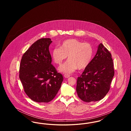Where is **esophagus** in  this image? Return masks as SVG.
I'll return each instance as SVG.
<instances>
[{"instance_id":"34e87169","label":"esophagus","mask_w":131,"mask_h":131,"mask_svg":"<svg viewBox=\"0 0 131 131\" xmlns=\"http://www.w3.org/2000/svg\"><path fill=\"white\" fill-rule=\"evenodd\" d=\"M70 75H67V74H65L64 75V77L65 78H68L69 77H70Z\"/></svg>"}]
</instances>
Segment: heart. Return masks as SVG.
<instances>
[{"label": "heart", "instance_id": "heart-1", "mask_svg": "<svg viewBox=\"0 0 131 131\" xmlns=\"http://www.w3.org/2000/svg\"><path fill=\"white\" fill-rule=\"evenodd\" d=\"M93 48L89 43L81 42L75 39L65 40L52 50L51 56L54 62L60 65L68 56L69 60L61 65L58 70L65 74H71L77 69L86 68L93 56Z\"/></svg>", "mask_w": 131, "mask_h": 131}]
</instances>
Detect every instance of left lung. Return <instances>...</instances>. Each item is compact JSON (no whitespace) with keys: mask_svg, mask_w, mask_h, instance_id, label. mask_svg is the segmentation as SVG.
Masks as SVG:
<instances>
[{"mask_svg":"<svg viewBox=\"0 0 131 131\" xmlns=\"http://www.w3.org/2000/svg\"><path fill=\"white\" fill-rule=\"evenodd\" d=\"M114 75L112 54L101 43L96 55L77 79L76 90L84 102H97L108 93Z\"/></svg>","mask_w":131,"mask_h":131,"instance_id":"left-lung-1","label":"left lung"}]
</instances>
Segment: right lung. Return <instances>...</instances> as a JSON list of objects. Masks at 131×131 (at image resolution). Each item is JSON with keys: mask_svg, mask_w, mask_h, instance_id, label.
Returning <instances> with one entry per match:
<instances>
[{"mask_svg": "<svg viewBox=\"0 0 131 131\" xmlns=\"http://www.w3.org/2000/svg\"><path fill=\"white\" fill-rule=\"evenodd\" d=\"M50 38L39 39L22 56L19 77L26 94L37 103H48L56 96L63 78L51 64Z\"/></svg>", "mask_w": 131, "mask_h": 131, "instance_id": "obj_1", "label": "right lung"}]
</instances>
